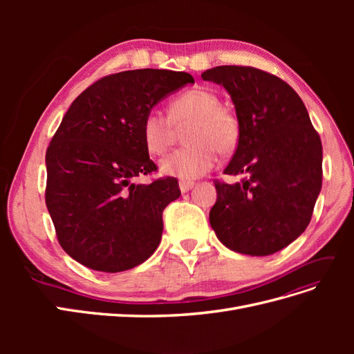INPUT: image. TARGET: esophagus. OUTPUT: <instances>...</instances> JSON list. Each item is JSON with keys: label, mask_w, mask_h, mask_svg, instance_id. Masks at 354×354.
<instances>
[{"label": "esophagus", "mask_w": 354, "mask_h": 354, "mask_svg": "<svg viewBox=\"0 0 354 354\" xmlns=\"http://www.w3.org/2000/svg\"><path fill=\"white\" fill-rule=\"evenodd\" d=\"M178 186H180V190L183 192V194H186V192H189L192 187L195 186V183H194V181H185V180H181Z\"/></svg>", "instance_id": "34e87169"}]
</instances>
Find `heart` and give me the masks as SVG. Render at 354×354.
I'll list each match as a JSON object with an SVG mask.
<instances>
[{
	"instance_id": "1",
	"label": "heart",
	"mask_w": 354,
	"mask_h": 354,
	"mask_svg": "<svg viewBox=\"0 0 354 354\" xmlns=\"http://www.w3.org/2000/svg\"><path fill=\"white\" fill-rule=\"evenodd\" d=\"M185 131V147L160 162L165 176L183 180L201 177L216 167L218 152L232 153L241 140V121L218 95L207 88H192L169 102L168 115L149 111L143 120V142L152 155H164L174 145L178 131Z\"/></svg>"
}]
</instances>
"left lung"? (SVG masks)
<instances>
[{
	"mask_svg": "<svg viewBox=\"0 0 354 354\" xmlns=\"http://www.w3.org/2000/svg\"><path fill=\"white\" fill-rule=\"evenodd\" d=\"M202 80L221 84L241 121V140L224 174L214 180L211 227L229 250L270 255L301 234L322 187V142L291 85L252 66H217Z\"/></svg>",
	"mask_w": 354,
	"mask_h": 354,
	"instance_id": "obj_1",
	"label": "left lung"
}]
</instances>
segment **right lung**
Wrapping results in <instances>:
<instances>
[{
	"label": "right lung",
	"instance_id": "add662e5",
	"mask_svg": "<svg viewBox=\"0 0 354 354\" xmlns=\"http://www.w3.org/2000/svg\"><path fill=\"white\" fill-rule=\"evenodd\" d=\"M186 72L112 73L73 100L47 147L46 203L63 250L97 272L142 264L162 236V212L180 196L174 177L134 185L158 171L143 142V120L185 84Z\"/></svg>",
	"mask_w": 354,
	"mask_h": 354
}]
</instances>
